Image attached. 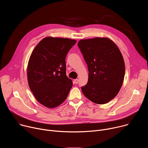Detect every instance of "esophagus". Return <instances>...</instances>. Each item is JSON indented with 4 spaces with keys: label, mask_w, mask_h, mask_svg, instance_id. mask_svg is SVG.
Returning a JSON list of instances; mask_svg holds the SVG:
<instances>
[{
    "label": "esophagus",
    "mask_w": 148,
    "mask_h": 148,
    "mask_svg": "<svg viewBox=\"0 0 148 148\" xmlns=\"http://www.w3.org/2000/svg\"><path fill=\"white\" fill-rule=\"evenodd\" d=\"M74 84H78V79H74Z\"/></svg>",
    "instance_id": "obj_1"
}]
</instances>
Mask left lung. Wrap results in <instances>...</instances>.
Listing matches in <instances>:
<instances>
[{"label": "left lung", "instance_id": "8db88e82", "mask_svg": "<svg viewBox=\"0 0 148 148\" xmlns=\"http://www.w3.org/2000/svg\"><path fill=\"white\" fill-rule=\"evenodd\" d=\"M78 46L89 71L82 93L94 103L108 102L116 96L124 79L125 63L119 49L106 37L81 40Z\"/></svg>", "mask_w": 148, "mask_h": 148}]
</instances>
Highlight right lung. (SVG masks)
Masks as SVG:
<instances>
[{"mask_svg":"<svg viewBox=\"0 0 148 148\" xmlns=\"http://www.w3.org/2000/svg\"><path fill=\"white\" fill-rule=\"evenodd\" d=\"M76 40L47 37L33 50L27 66L29 87L36 99L53 108L64 102L73 86L66 75V57Z\"/></svg>","mask_w":148,"mask_h":148,"instance_id":"1","label":"right lung"}]
</instances>
